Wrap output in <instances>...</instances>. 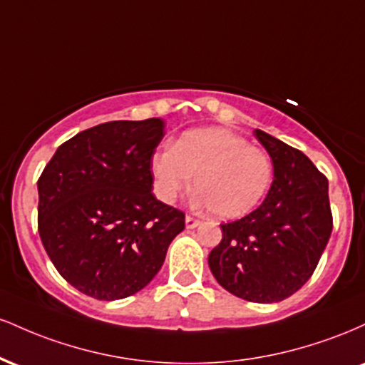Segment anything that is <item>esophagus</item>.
<instances>
[{
  "mask_svg": "<svg viewBox=\"0 0 365 365\" xmlns=\"http://www.w3.org/2000/svg\"><path fill=\"white\" fill-rule=\"evenodd\" d=\"M185 225H187V228L194 230V228H197V226H200V221L195 220V217H192V216H187L185 217Z\"/></svg>",
  "mask_w": 365,
  "mask_h": 365,
  "instance_id": "1",
  "label": "esophagus"
}]
</instances>
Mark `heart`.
Returning <instances> with one entry per match:
<instances>
[{
  "mask_svg": "<svg viewBox=\"0 0 365 365\" xmlns=\"http://www.w3.org/2000/svg\"><path fill=\"white\" fill-rule=\"evenodd\" d=\"M158 194L171 202L190 185L197 199L221 220L252 212L273 182V163L261 148L225 128L183 133L173 148L158 150L150 161Z\"/></svg>",
  "mask_w": 365,
  "mask_h": 365,
  "instance_id": "b5f03b06",
  "label": "heart"
}]
</instances>
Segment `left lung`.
Returning <instances> with one entry per match:
<instances>
[{
	"instance_id": "left-lung-1",
	"label": "left lung",
	"mask_w": 365,
	"mask_h": 365,
	"mask_svg": "<svg viewBox=\"0 0 365 365\" xmlns=\"http://www.w3.org/2000/svg\"><path fill=\"white\" fill-rule=\"evenodd\" d=\"M273 161V183L255 211L221 225L209 254L216 282L249 302L288 299L311 278L331 237L328 180L299 149L255 128Z\"/></svg>"
}]
</instances>
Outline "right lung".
<instances>
[{
    "instance_id": "1",
    "label": "right lung",
    "mask_w": 365,
    "mask_h": 365,
    "mask_svg": "<svg viewBox=\"0 0 365 365\" xmlns=\"http://www.w3.org/2000/svg\"><path fill=\"white\" fill-rule=\"evenodd\" d=\"M165 121H108L56 149L37 182L39 235L72 287L118 300L148 287L185 215L153 194Z\"/></svg>"
}]
</instances>
